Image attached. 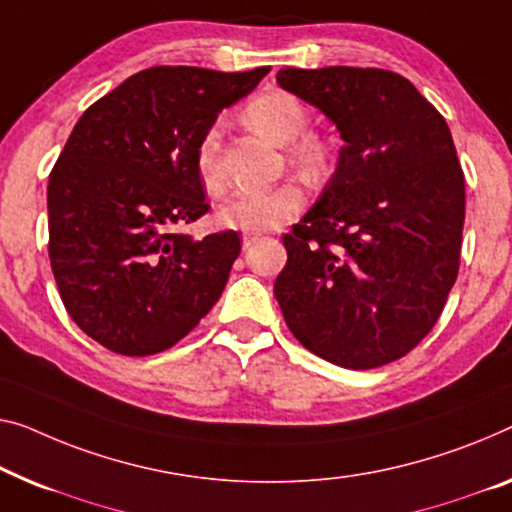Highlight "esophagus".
I'll return each instance as SVG.
<instances>
[{
  "instance_id": "esophagus-1",
  "label": "esophagus",
  "mask_w": 512,
  "mask_h": 512,
  "mask_svg": "<svg viewBox=\"0 0 512 512\" xmlns=\"http://www.w3.org/2000/svg\"><path fill=\"white\" fill-rule=\"evenodd\" d=\"M241 241H243V248H250V246H253L255 241H259V234H253V232H243V234H241Z\"/></svg>"
}]
</instances>
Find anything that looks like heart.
<instances>
[{
  "mask_svg": "<svg viewBox=\"0 0 512 512\" xmlns=\"http://www.w3.org/2000/svg\"><path fill=\"white\" fill-rule=\"evenodd\" d=\"M248 126L276 144H289L308 128V110L287 91H264L248 101L243 110ZM296 140V139H295ZM297 141V140H296ZM294 163L308 174H322L331 163V147L315 135H304L292 147ZM197 179L211 193L223 188L220 167V126L213 124L202 133L195 149ZM303 207V190L292 181L262 190H243L232 195L218 211V223L239 232L276 230Z\"/></svg>",
  "mask_w": 512,
  "mask_h": 512,
  "instance_id": "heart-1",
  "label": "heart"
}]
</instances>
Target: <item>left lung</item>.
Listing matches in <instances>:
<instances>
[{
  "label": "left lung",
  "instance_id": "obj_1",
  "mask_svg": "<svg viewBox=\"0 0 512 512\" xmlns=\"http://www.w3.org/2000/svg\"><path fill=\"white\" fill-rule=\"evenodd\" d=\"M276 80L345 144L322 195L282 236L273 294L312 354L379 368L430 333L460 269L464 174L451 128L407 78L381 68H280Z\"/></svg>",
  "mask_w": 512,
  "mask_h": 512
}]
</instances>
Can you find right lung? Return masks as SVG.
I'll use <instances>...</instances> for the list:
<instances>
[{
	"instance_id": "right-lung-1",
	"label": "right lung",
	"mask_w": 512,
	"mask_h": 512,
	"mask_svg": "<svg viewBox=\"0 0 512 512\" xmlns=\"http://www.w3.org/2000/svg\"><path fill=\"white\" fill-rule=\"evenodd\" d=\"M266 73L147 68L75 124L48 181V253L68 315L110 352L170 349L223 294L239 234L197 241L172 227L209 211L195 172L202 133Z\"/></svg>"
}]
</instances>
